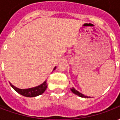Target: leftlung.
<instances>
[{
	"instance_id": "obj_1",
	"label": "left lung",
	"mask_w": 120,
	"mask_h": 120,
	"mask_svg": "<svg viewBox=\"0 0 120 120\" xmlns=\"http://www.w3.org/2000/svg\"><path fill=\"white\" fill-rule=\"evenodd\" d=\"M71 91H72L74 94H76V95H78V96H80V97H82V98H90V97H89V96L88 97L87 96H85L84 94H82V93H80L79 91H78L77 90H76L74 88V87L71 88Z\"/></svg>"
}]
</instances>
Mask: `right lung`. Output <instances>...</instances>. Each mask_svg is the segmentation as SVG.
<instances>
[{"instance_id":"right-lung-1","label":"right lung","mask_w":120,"mask_h":120,"mask_svg":"<svg viewBox=\"0 0 120 120\" xmlns=\"http://www.w3.org/2000/svg\"><path fill=\"white\" fill-rule=\"evenodd\" d=\"M55 69H56V67L54 68V70ZM47 80H45L44 81V83L40 84V86L34 87H32V88L25 89H21L15 87L14 86L12 85L11 83H10L12 88L13 89L15 90H16L17 93H19L20 94L24 96H26V97H34V96L40 95L42 93H44V91L46 90L47 87Z\"/></svg>"}]
</instances>
